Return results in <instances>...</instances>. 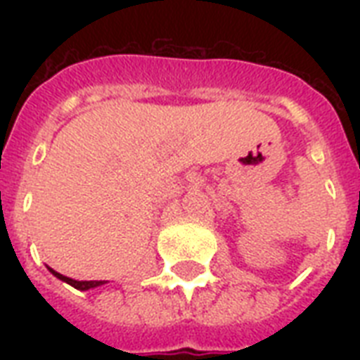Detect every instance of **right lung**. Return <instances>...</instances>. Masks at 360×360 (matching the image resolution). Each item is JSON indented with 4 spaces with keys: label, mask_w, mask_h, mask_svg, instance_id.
Here are the masks:
<instances>
[{
    "label": "right lung",
    "mask_w": 360,
    "mask_h": 360,
    "mask_svg": "<svg viewBox=\"0 0 360 360\" xmlns=\"http://www.w3.org/2000/svg\"><path fill=\"white\" fill-rule=\"evenodd\" d=\"M48 271H50V273H52L56 278L63 280V282H67V284H70L72 288H76V290H82V291L91 290V288H97V285L106 284L104 280H72V278H69V276H63V274L56 273V271H53V269H50V267H48Z\"/></svg>",
    "instance_id": "add662e5"
}]
</instances>
